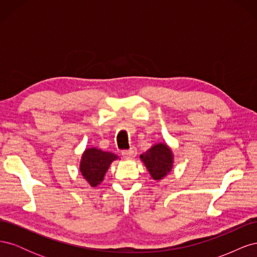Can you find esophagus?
<instances>
[{
	"label": "esophagus",
	"mask_w": 257,
	"mask_h": 257,
	"mask_svg": "<svg viewBox=\"0 0 257 257\" xmlns=\"http://www.w3.org/2000/svg\"><path fill=\"white\" fill-rule=\"evenodd\" d=\"M136 153H137V151H136V148L135 147H132L130 150L122 151L123 158H125V159H133L135 155H136Z\"/></svg>",
	"instance_id": "obj_1"
}]
</instances>
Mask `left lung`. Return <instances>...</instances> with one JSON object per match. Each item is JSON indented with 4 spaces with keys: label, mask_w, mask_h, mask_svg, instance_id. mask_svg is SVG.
<instances>
[{
    "label": "left lung",
    "mask_w": 257,
    "mask_h": 257,
    "mask_svg": "<svg viewBox=\"0 0 257 257\" xmlns=\"http://www.w3.org/2000/svg\"><path fill=\"white\" fill-rule=\"evenodd\" d=\"M141 160L147 167L153 180H162L174 166V154L170 148L163 143L155 144L141 155Z\"/></svg>",
    "instance_id": "8db88e82"
}]
</instances>
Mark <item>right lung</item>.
<instances>
[{"mask_svg":"<svg viewBox=\"0 0 257 257\" xmlns=\"http://www.w3.org/2000/svg\"><path fill=\"white\" fill-rule=\"evenodd\" d=\"M119 157L111 152L102 151L97 148H89L82 153L79 170L92 188H95L104 180L105 174L114 160Z\"/></svg>","mask_w":257,"mask_h":257,"instance_id":"1","label":"right lung"}]
</instances>
